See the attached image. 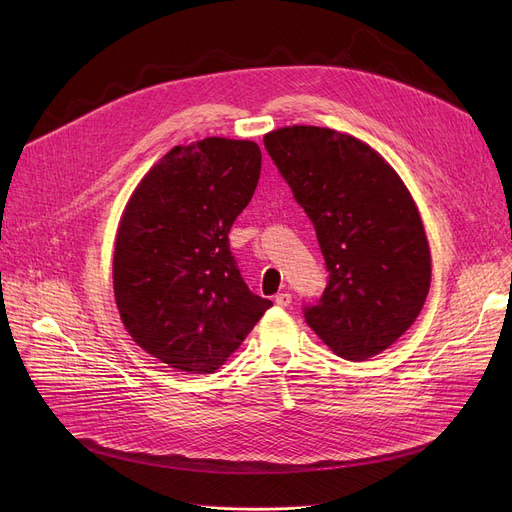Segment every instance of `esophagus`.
Segmentation results:
<instances>
[{"label": "esophagus", "instance_id": "1", "mask_svg": "<svg viewBox=\"0 0 512 512\" xmlns=\"http://www.w3.org/2000/svg\"><path fill=\"white\" fill-rule=\"evenodd\" d=\"M274 301H276L278 307H288L292 303V294L290 292H280V294H276Z\"/></svg>", "mask_w": 512, "mask_h": 512}]
</instances>
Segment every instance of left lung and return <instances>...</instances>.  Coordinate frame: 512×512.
<instances>
[{"instance_id": "1", "label": "left lung", "mask_w": 512, "mask_h": 512, "mask_svg": "<svg viewBox=\"0 0 512 512\" xmlns=\"http://www.w3.org/2000/svg\"><path fill=\"white\" fill-rule=\"evenodd\" d=\"M263 145L315 228L328 284L305 321L332 351L365 361L417 319L432 278L405 182L369 145L319 126H286Z\"/></svg>"}]
</instances>
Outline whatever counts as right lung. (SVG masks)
<instances>
[{"instance_id":"add662e5","label":"right lung","mask_w":512,"mask_h":512,"mask_svg":"<svg viewBox=\"0 0 512 512\" xmlns=\"http://www.w3.org/2000/svg\"><path fill=\"white\" fill-rule=\"evenodd\" d=\"M259 174L257 143L209 137L174 147L132 193L116 238V305L161 363L215 371L272 307L242 280L228 242Z\"/></svg>"}]
</instances>
